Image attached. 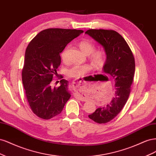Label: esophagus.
<instances>
[{
  "instance_id": "esophagus-1",
  "label": "esophagus",
  "mask_w": 156,
  "mask_h": 156,
  "mask_svg": "<svg viewBox=\"0 0 156 156\" xmlns=\"http://www.w3.org/2000/svg\"><path fill=\"white\" fill-rule=\"evenodd\" d=\"M77 82H78V81H77ZM79 85H80V84H81H81L83 83V82H81V81H80V82H79ZM73 84H75V85H76V87H77V86H79L78 84H77V83H75V82H73ZM73 87H74V85H73Z\"/></svg>"
}]
</instances>
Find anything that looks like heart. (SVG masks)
I'll use <instances>...</instances> for the list:
<instances>
[{
	"label": "heart",
	"mask_w": 156,
	"mask_h": 156,
	"mask_svg": "<svg viewBox=\"0 0 156 156\" xmlns=\"http://www.w3.org/2000/svg\"><path fill=\"white\" fill-rule=\"evenodd\" d=\"M79 48L84 54L88 55V58L91 62L97 69H100L104 66L107 59V53L105 50L103 49H96V45L92 40L84 39L81 40L79 44ZM66 47L60 53L61 59L64 62L67 61ZM92 69V66L89 64H75L68 68L66 71V75L68 77L73 79H79L84 76L88 72Z\"/></svg>",
	"instance_id": "heart-1"
}]
</instances>
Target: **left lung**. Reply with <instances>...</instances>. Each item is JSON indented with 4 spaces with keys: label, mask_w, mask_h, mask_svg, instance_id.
I'll return each instance as SVG.
<instances>
[{
    "label": "left lung",
    "mask_w": 156,
    "mask_h": 156,
    "mask_svg": "<svg viewBox=\"0 0 156 156\" xmlns=\"http://www.w3.org/2000/svg\"><path fill=\"white\" fill-rule=\"evenodd\" d=\"M85 33L103 46L107 53L103 72L115 82L112 100L88 115L96 123L105 124L119 115L128 100L135 75V58L126 41L117 32L89 29Z\"/></svg>",
    "instance_id": "left-lung-1"
}]
</instances>
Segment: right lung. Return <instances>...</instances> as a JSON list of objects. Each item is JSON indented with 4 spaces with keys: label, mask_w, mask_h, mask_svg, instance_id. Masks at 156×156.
Here are the masks:
<instances>
[{
    "label": "right lung",
    "mask_w": 156,
    "mask_h": 156,
    "mask_svg": "<svg viewBox=\"0 0 156 156\" xmlns=\"http://www.w3.org/2000/svg\"><path fill=\"white\" fill-rule=\"evenodd\" d=\"M83 32L76 29H48L39 32L27 46L22 81L31 110L40 119L49 120L59 115L71 97L67 80L61 79L59 87L52 86V81L58 75L60 53ZM58 79H62V75Z\"/></svg>",
    "instance_id": "add662e5"
}]
</instances>
